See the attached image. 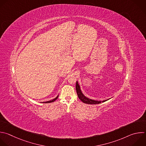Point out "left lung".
<instances>
[{
	"mask_svg": "<svg viewBox=\"0 0 146 146\" xmlns=\"http://www.w3.org/2000/svg\"><path fill=\"white\" fill-rule=\"evenodd\" d=\"M76 92H77V96L78 97V98L80 99V100H81V101H82L83 103H85V104H100L102 102H105L106 101H107L108 100H103L102 102L101 101H98V100H92L90 99H88L86 97H85L83 93L81 92V90L80 89V86L78 83L77 81H76Z\"/></svg>",
	"mask_w": 146,
	"mask_h": 146,
	"instance_id": "1",
	"label": "left lung"
}]
</instances>
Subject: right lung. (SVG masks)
<instances>
[{"label":"right lung","mask_w":146,"mask_h":146,"mask_svg":"<svg viewBox=\"0 0 146 146\" xmlns=\"http://www.w3.org/2000/svg\"><path fill=\"white\" fill-rule=\"evenodd\" d=\"M58 98V95L56 97V98L54 99H53L52 100H50V101H47V102H43V103H52V102H54V101H56Z\"/></svg>","instance_id":"add662e5"}]
</instances>
